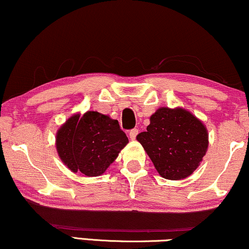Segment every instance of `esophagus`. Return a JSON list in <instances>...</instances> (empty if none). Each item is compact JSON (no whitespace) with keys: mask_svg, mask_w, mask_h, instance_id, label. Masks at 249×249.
<instances>
[{"mask_svg":"<svg viewBox=\"0 0 249 249\" xmlns=\"http://www.w3.org/2000/svg\"><path fill=\"white\" fill-rule=\"evenodd\" d=\"M138 129L137 128H134V129H131L130 131H129V137H130V140H135V138H136V136L138 135Z\"/></svg>","mask_w":249,"mask_h":249,"instance_id":"1","label":"esophagus"}]
</instances>
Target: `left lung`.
<instances>
[{
    "mask_svg": "<svg viewBox=\"0 0 249 249\" xmlns=\"http://www.w3.org/2000/svg\"><path fill=\"white\" fill-rule=\"evenodd\" d=\"M163 178L183 179L199 167L208 148V132L191 112L160 107L151 115L146 131L137 135Z\"/></svg>",
    "mask_w": 249,
    "mask_h": 249,
    "instance_id": "8db88e82",
    "label": "left lung"
}]
</instances>
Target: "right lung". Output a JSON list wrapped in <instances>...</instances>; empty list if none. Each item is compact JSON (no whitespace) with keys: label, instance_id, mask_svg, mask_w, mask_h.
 <instances>
[{"label":"right lung","instance_id":"obj_1","mask_svg":"<svg viewBox=\"0 0 249 249\" xmlns=\"http://www.w3.org/2000/svg\"><path fill=\"white\" fill-rule=\"evenodd\" d=\"M128 142L118 120L95 111L72 115L56 135L61 161L73 173L89 177L105 173Z\"/></svg>","mask_w":249,"mask_h":249}]
</instances>
